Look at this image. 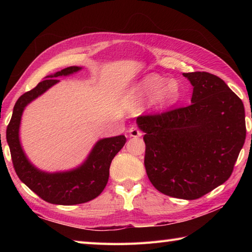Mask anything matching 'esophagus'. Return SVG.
<instances>
[{
    "label": "esophagus",
    "mask_w": 252,
    "mask_h": 252,
    "mask_svg": "<svg viewBox=\"0 0 252 252\" xmlns=\"http://www.w3.org/2000/svg\"><path fill=\"white\" fill-rule=\"evenodd\" d=\"M127 132H129L130 136H132V137H138V136L142 135V132L138 130L137 126H132Z\"/></svg>",
    "instance_id": "esophagus-1"
}]
</instances>
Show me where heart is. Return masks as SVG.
Masks as SVG:
<instances>
[{"instance_id":"obj_1","label":"heart","mask_w":252,"mask_h":252,"mask_svg":"<svg viewBox=\"0 0 252 252\" xmlns=\"http://www.w3.org/2000/svg\"><path fill=\"white\" fill-rule=\"evenodd\" d=\"M134 94L140 99L151 97L154 106L164 108L180 100L182 87L178 80L167 79L157 73H149L136 84Z\"/></svg>"}]
</instances>
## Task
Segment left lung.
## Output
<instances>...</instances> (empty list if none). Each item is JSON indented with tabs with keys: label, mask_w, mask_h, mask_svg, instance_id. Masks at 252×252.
I'll list each match as a JSON object with an SVG mask.
<instances>
[{
	"label": "left lung",
	"mask_w": 252,
	"mask_h": 252,
	"mask_svg": "<svg viewBox=\"0 0 252 252\" xmlns=\"http://www.w3.org/2000/svg\"><path fill=\"white\" fill-rule=\"evenodd\" d=\"M191 104L138 117L145 133L146 173L164 195L192 200L231 176L246 138L242 99L222 79L205 71L183 73Z\"/></svg>",
	"instance_id": "obj_1"
}]
</instances>
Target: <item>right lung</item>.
I'll return each instance as SVG.
<instances>
[{
	"mask_svg": "<svg viewBox=\"0 0 252 252\" xmlns=\"http://www.w3.org/2000/svg\"><path fill=\"white\" fill-rule=\"evenodd\" d=\"M79 70H81V67H67L47 76L34 89L21 95L14 106L12 119L6 130L10 156L18 178L42 199L55 205H78L97 197L108 182L112 159L126 142L125 135L101 138L80 167L65 172H44L35 168L27 158L19 141L21 116L26 106L60 82L58 77L69 76Z\"/></svg>",
	"mask_w": 252,
	"mask_h": 252,
	"instance_id": "obj_1",
	"label": "right lung"
}]
</instances>
